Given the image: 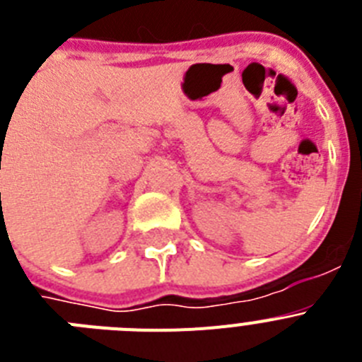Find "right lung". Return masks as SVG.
I'll return each mask as SVG.
<instances>
[{
	"mask_svg": "<svg viewBox=\"0 0 362 362\" xmlns=\"http://www.w3.org/2000/svg\"><path fill=\"white\" fill-rule=\"evenodd\" d=\"M0 196H1V194H0Z\"/></svg>",
	"mask_w": 362,
	"mask_h": 362,
	"instance_id": "add662e5",
	"label": "right lung"
}]
</instances>
